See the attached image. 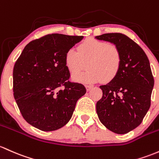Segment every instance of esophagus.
<instances>
[{
  "label": "esophagus",
  "mask_w": 159,
  "mask_h": 159,
  "mask_svg": "<svg viewBox=\"0 0 159 159\" xmlns=\"http://www.w3.org/2000/svg\"><path fill=\"white\" fill-rule=\"evenodd\" d=\"M85 88H86L87 91H89L90 89L93 88V86H91V85H86V86H85Z\"/></svg>",
  "instance_id": "esophagus-1"
}]
</instances>
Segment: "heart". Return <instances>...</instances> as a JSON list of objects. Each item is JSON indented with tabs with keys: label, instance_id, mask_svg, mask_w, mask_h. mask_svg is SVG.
<instances>
[{
	"label": "heart",
	"instance_id": "b5f03b06",
	"mask_svg": "<svg viewBox=\"0 0 159 159\" xmlns=\"http://www.w3.org/2000/svg\"><path fill=\"white\" fill-rule=\"evenodd\" d=\"M78 51L71 48L65 54V65L72 76L73 81L84 84H94L111 81L121 66V53L114 43L88 38L78 46ZM89 70L76 74L86 68Z\"/></svg>",
	"mask_w": 159,
	"mask_h": 159
}]
</instances>
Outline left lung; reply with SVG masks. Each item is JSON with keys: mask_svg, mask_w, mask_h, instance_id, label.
I'll return each instance as SVG.
<instances>
[{"mask_svg": "<svg viewBox=\"0 0 159 159\" xmlns=\"http://www.w3.org/2000/svg\"><path fill=\"white\" fill-rule=\"evenodd\" d=\"M95 38L116 44L121 57L116 76L99 86L102 97L97 102V116L109 130L127 134L140 125L150 107L154 78L149 59L143 50L125 34L108 33Z\"/></svg>", "mask_w": 159, "mask_h": 159, "instance_id": "1", "label": "left lung"}]
</instances>
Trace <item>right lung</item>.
I'll return each instance as SVG.
<instances>
[{
	"instance_id": "1",
	"label": "right lung",
	"mask_w": 159,
	"mask_h": 159,
	"mask_svg": "<svg viewBox=\"0 0 159 159\" xmlns=\"http://www.w3.org/2000/svg\"><path fill=\"white\" fill-rule=\"evenodd\" d=\"M83 36L51 34L28 43L13 68V95L24 119L31 126L53 131L66 125L76 102L86 93L69 81L65 54Z\"/></svg>"
}]
</instances>
